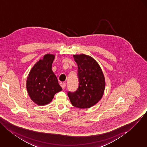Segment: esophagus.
I'll list each match as a JSON object with an SVG mask.
<instances>
[{
	"instance_id": "1",
	"label": "esophagus",
	"mask_w": 147,
	"mask_h": 147,
	"mask_svg": "<svg viewBox=\"0 0 147 147\" xmlns=\"http://www.w3.org/2000/svg\"><path fill=\"white\" fill-rule=\"evenodd\" d=\"M60 86L62 87V88L64 90V89H65V88L66 87V83H64V82H61L60 83Z\"/></svg>"
}]
</instances>
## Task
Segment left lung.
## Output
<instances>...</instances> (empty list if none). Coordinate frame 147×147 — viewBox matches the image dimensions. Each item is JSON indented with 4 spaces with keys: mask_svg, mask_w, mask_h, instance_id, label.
<instances>
[{
    "mask_svg": "<svg viewBox=\"0 0 147 147\" xmlns=\"http://www.w3.org/2000/svg\"><path fill=\"white\" fill-rule=\"evenodd\" d=\"M73 57L78 65L79 87L74 92H68V97L73 106L88 109L101 99L105 78L100 65L92 57L83 54Z\"/></svg>",
    "mask_w": 147,
    "mask_h": 147,
    "instance_id": "8db88e82",
    "label": "left lung"
}]
</instances>
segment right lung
Segmentation results:
<instances>
[{
  "label": "right lung",
  "instance_id": "obj_1",
  "mask_svg": "<svg viewBox=\"0 0 147 147\" xmlns=\"http://www.w3.org/2000/svg\"><path fill=\"white\" fill-rule=\"evenodd\" d=\"M55 59L53 54H46L30 70L26 88L31 100L38 106H44L52 101L54 95L62 90L56 76L52 70Z\"/></svg>",
  "mask_w": 147,
  "mask_h": 147
}]
</instances>
